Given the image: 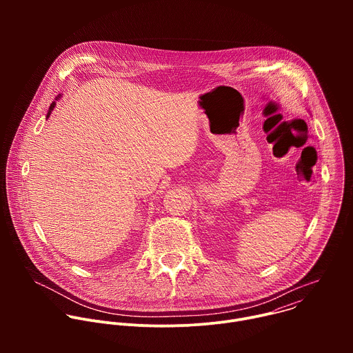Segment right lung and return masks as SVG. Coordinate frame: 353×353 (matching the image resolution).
Segmentation results:
<instances>
[{"mask_svg":"<svg viewBox=\"0 0 353 353\" xmlns=\"http://www.w3.org/2000/svg\"><path fill=\"white\" fill-rule=\"evenodd\" d=\"M60 97H61V94H59V96H57V97H56V100H59V99H60ZM56 105H57V103H56V102H53V103H52V105H50V109H48V113H47V116H46V117H47V119H48V117H50V114H52V112H53V110H54V108H56Z\"/></svg>","mask_w":353,"mask_h":353,"instance_id":"obj_1","label":"right lung"}]
</instances>
